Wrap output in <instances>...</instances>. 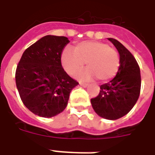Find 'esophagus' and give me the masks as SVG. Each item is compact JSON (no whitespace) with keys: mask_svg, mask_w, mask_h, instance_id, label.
Listing matches in <instances>:
<instances>
[{"mask_svg":"<svg viewBox=\"0 0 155 155\" xmlns=\"http://www.w3.org/2000/svg\"><path fill=\"white\" fill-rule=\"evenodd\" d=\"M80 86H82V87H86L88 84H86V83L80 82Z\"/></svg>","mask_w":155,"mask_h":155,"instance_id":"esophagus-1","label":"esophagus"}]
</instances>
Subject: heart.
<instances>
[{
	"instance_id": "b5f03b06",
	"label": "heart",
	"mask_w": 155,
	"mask_h": 155,
	"mask_svg": "<svg viewBox=\"0 0 155 155\" xmlns=\"http://www.w3.org/2000/svg\"><path fill=\"white\" fill-rule=\"evenodd\" d=\"M61 63L65 71L75 75L86 63L87 71L80 77L91 80L95 77L101 82L113 79L120 68V54L116 49L101 42L87 41L79 43L73 48V53L65 51L61 57Z\"/></svg>"
}]
</instances>
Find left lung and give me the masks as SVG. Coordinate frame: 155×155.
I'll return each mask as SVG.
<instances>
[{
    "label": "left lung",
    "instance_id": "8db88e82",
    "mask_svg": "<svg viewBox=\"0 0 155 155\" xmlns=\"http://www.w3.org/2000/svg\"><path fill=\"white\" fill-rule=\"evenodd\" d=\"M108 39L120 54V68L113 80L100 86L99 95L91 99V104L101 117L117 120L126 115L137 101L141 90V74L132 54L117 40Z\"/></svg>",
    "mask_w": 155,
    "mask_h": 155
}]
</instances>
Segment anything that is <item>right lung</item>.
<instances>
[{
    "label": "right lung",
    "instance_id": "right-lung-1",
    "mask_svg": "<svg viewBox=\"0 0 155 155\" xmlns=\"http://www.w3.org/2000/svg\"><path fill=\"white\" fill-rule=\"evenodd\" d=\"M68 38L47 35L28 47L16 70V85L26 108L42 117H52L68 105L78 85L63 70L61 55Z\"/></svg>",
    "mask_w": 155,
    "mask_h": 155
}]
</instances>
